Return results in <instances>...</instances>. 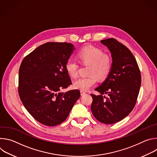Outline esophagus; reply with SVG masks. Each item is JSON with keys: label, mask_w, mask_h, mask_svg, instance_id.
Returning <instances> with one entry per match:
<instances>
[{"label": "esophagus", "mask_w": 157, "mask_h": 157, "mask_svg": "<svg viewBox=\"0 0 157 157\" xmlns=\"http://www.w3.org/2000/svg\"><path fill=\"white\" fill-rule=\"evenodd\" d=\"M80 93H81V96H82V95H84V94H86V92H84V91H80Z\"/></svg>", "instance_id": "34e87169"}]
</instances>
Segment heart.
I'll use <instances>...</instances> for the list:
<instances>
[{
	"instance_id": "heart-1",
	"label": "heart",
	"mask_w": 157,
	"mask_h": 157,
	"mask_svg": "<svg viewBox=\"0 0 157 157\" xmlns=\"http://www.w3.org/2000/svg\"><path fill=\"white\" fill-rule=\"evenodd\" d=\"M77 57L82 64L89 65L87 73L90 76L76 80L73 84V88L82 91H87L96 84L98 78L104 80L109 76L112 59L101 49L93 46L85 47L78 52ZM65 70L70 77L76 78L78 75L79 65L75 61L68 59L65 64Z\"/></svg>"
}]
</instances>
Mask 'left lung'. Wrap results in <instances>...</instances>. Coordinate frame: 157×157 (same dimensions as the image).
<instances>
[{"mask_svg":"<svg viewBox=\"0 0 157 157\" xmlns=\"http://www.w3.org/2000/svg\"><path fill=\"white\" fill-rule=\"evenodd\" d=\"M111 53L113 63L105 80L95 89L101 94H91L92 113L105 124L118 122L127 117L135 106L141 85L137 61L123 44L113 38L101 41ZM106 94V98L103 94Z\"/></svg>","mask_w":157,"mask_h":157,"instance_id":"1","label":"left lung"}]
</instances>
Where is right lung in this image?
<instances>
[{
	"label": "right lung",
	"mask_w": 157,
	"mask_h": 157,
	"mask_svg": "<svg viewBox=\"0 0 157 157\" xmlns=\"http://www.w3.org/2000/svg\"><path fill=\"white\" fill-rule=\"evenodd\" d=\"M75 49L70 43L48 42L26 56L20 64V98L30 115L44 125L64 122L81 96L78 89L60 92L72 83L65 64Z\"/></svg>",
	"instance_id": "obj_1"
}]
</instances>
